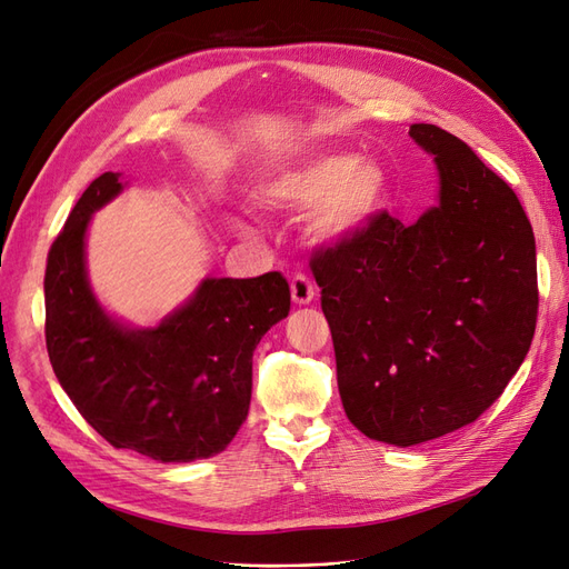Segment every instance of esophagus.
<instances>
[{
    "instance_id": "34e87169",
    "label": "esophagus",
    "mask_w": 569,
    "mask_h": 569,
    "mask_svg": "<svg viewBox=\"0 0 569 569\" xmlns=\"http://www.w3.org/2000/svg\"><path fill=\"white\" fill-rule=\"evenodd\" d=\"M291 299L299 306H306L316 299V284L308 274H295V280H291Z\"/></svg>"
}]
</instances>
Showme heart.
Returning a JSON list of instances; mask_svg holds the SVG:
<instances>
[{
  "label": "heart",
  "instance_id": "obj_1",
  "mask_svg": "<svg viewBox=\"0 0 569 569\" xmlns=\"http://www.w3.org/2000/svg\"><path fill=\"white\" fill-rule=\"evenodd\" d=\"M253 199L272 211H313L320 234L343 237L382 211L387 178L370 161L335 153L272 170L253 184Z\"/></svg>",
  "mask_w": 569,
  "mask_h": 569
}]
</instances>
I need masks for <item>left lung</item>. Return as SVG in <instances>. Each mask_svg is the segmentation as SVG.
Here are the masks:
<instances>
[{
  "label": "left lung",
  "instance_id": "left-lung-1",
  "mask_svg": "<svg viewBox=\"0 0 569 569\" xmlns=\"http://www.w3.org/2000/svg\"><path fill=\"white\" fill-rule=\"evenodd\" d=\"M439 203L403 226L387 211L311 256L347 418L412 446L475 422L531 347L537 247L506 180L456 134L416 123Z\"/></svg>",
  "mask_w": 569,
  "mask_h": 569
}]
</instances>
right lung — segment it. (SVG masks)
Returning a JSON list of instances; mask_svg holds the SVG:
<instances>
[{"mask_svg": "<svg viewBox=\"0 0 569 569\" xmlns=\"http://www.w3.org/2000/svg\"><path fill=\"white\" fill-rule=\"evenodd\" d=\"M99 176L57 234L44 272L49 363L80 416L113 449L161 462L220 453L249 416L251 358L289 313L282 272L209 278L151 330H128L97 303L84 272L90 216L123 184Z\"/></svg>", "mask_w": 569, "mask_h": 569, "instance_id": "add662e5", "label": "right lung"}]
</instances>
